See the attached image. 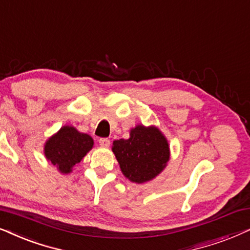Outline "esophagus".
Here are the masks:
<instances>
[{
  "instance_id": "obj_1",
  "label": "esophagus",
  "mask_w": 250,
  "mask_h": 250,
  "mask_svg": "<svg viewBox=\"0 0 250 250\" xmlns=\"http://www.w3.org/2000/svg\"><path fill=\"white\" fill-rule=\"evenodd\" d=\"M111 142H109L108 138H101L99 139V145L103 146V147H108Z\"/></svg>"
}]
</instances>
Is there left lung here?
Wrapping results in <instances>:
<instances>
[{"label": "left lung", "mask_w": 250, "mask_h": 250, "mask_svg": "<svg viewBox=\"0 0 250 250\" xmlns=\"http://www.w3.org/2000/svg\"><path fill=\"white\" fill-rule=\"evenodd\" d=\"M112 151L122 174L137 184L155 178L170 158L167 138L154 125H136L128 139L113 142Z\"/></svg>", "instance_id": "obj_1"}]
</instances>
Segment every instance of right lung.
Wrapping results in <instances>:
<instances>
[{
  "label": "right lung",
  "mask_w": 250,
  "mask_h": 250,
  "mask_svg": "<svg viewBox=\"0 0 250 250\" xmlns=\"http://www.w3.org/2000/svg\"><path fill=\"white\" fill-rule=\"evenodd\" d=\"M92 146L94 139L91 136L82 134L72 125H64L45 142L44 155L59 172L69 174Z\"/></svg>",
  "instance_id": "obj_1"
}]
</instances>
